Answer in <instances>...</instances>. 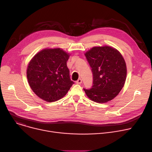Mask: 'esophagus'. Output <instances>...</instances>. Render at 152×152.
<instances>
[{"mask_svg": "<svg viewBox=\"0 0 152 152\" xmlns=\"http://www.w3.org/2000/svg\"><path fill=\"white\" fill-rule=\"evenodd\" d=\"M82 79H80V78H79V79H77V80H76V84H81L82 83Z\"/></svg>", "mask_w": 152, "mask_h": 152, "instance_id": "obj_1", "label": "esophagus"}]
</instances>
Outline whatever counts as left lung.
<instances>
[{"label":"left lung","instance_id":"1","mask_svg":"<svg viewBox=\"0 0 152 152\" xmlns=\"http://www.w3.org/2000/svg\"><path fill=\"white\" fill-rule=\"evenodd\" d=\"M85 55L93 73L92 87L84 88L87 96L99 103L113 99L126 79V64L122 55L117 50L108 46L93 47Z\"/></svg>","mask_w":152,"mask_h":152}]
</instances>
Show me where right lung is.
<instances>
[{
  "instance_id": "obj_1",
  "label": "right lung",
  "mask_w": 152,
  "mask_h": 152,
  "mask_svg": "<svg viewBox=\"0 0 152 152\" xmlns=\"http://www.w3.org/2000/svg\"><path fill=\"white\" fill-rule=\"evenodd\" d=\"M69 55L60 48L45 49L30 62L26 76L30 87L40 98L56 101L66 94L75 83L70 79L66 61Z\"/></svg>"
}]
</instances>
